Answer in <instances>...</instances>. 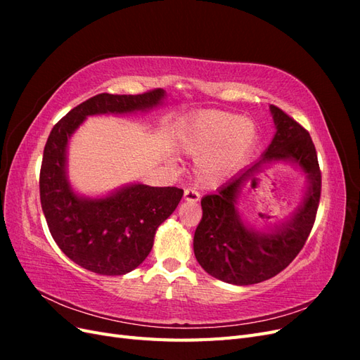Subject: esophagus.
Instances as JSON below:
<instances>
[{"label": "esophagus", "mask_w": 360, "mask_h": 360, "mask_svg": "<svg viewBox=\"0 0 360 360\" xmlns=\"http://www.w3.org/2000/svg\"><path fill=\"white\" fill-rule=\"evenodd\" d=\"M183 197H184V200H186V201L197 202V201L200 200V193H198L197 191H195L193 188H188L186 191H184V195H183Z\"/></svg>", "instance_id": "34e87169"}]
</instances>
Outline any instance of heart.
<instances>
[{
    "label": "heart",
    "mask_w": 360,
    "mask_h": 360,
    "mask_svg": "<svg viewBox=\"0 0 360 360\" xmlns=\"http://www.w3.org/2000/svg\"><path fill=\"white\" fill-rule=\"evenodd\" d=\"M255 124L249 118L204 111L184 129L181 147L189 155L201 156L198 172L204 183H217L242 160L255 141Z\"/></svg>",
    "instance_id": "1"
}]
</instances>
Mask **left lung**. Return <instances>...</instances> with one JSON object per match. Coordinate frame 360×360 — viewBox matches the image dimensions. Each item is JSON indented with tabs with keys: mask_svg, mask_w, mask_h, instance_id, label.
Listing matches in <instances>:
<instances>
[{
	"mask_svg": "<svg viewBox=\"0 0 360 360\" xmlns=\"http://www.w3.org/2000/svg\"><path fill=\"white\" fill-rule=\"evenodd\" d=\"M276 134L266 153L240 176L231 179L216 193L201 200L202 217L195 230L193 252L207 274L234 285L258 284L276 276L297 257L307 243L317 216L321 195V171L317 151L307 129L271 105ZM291 158L310 174V188L292 221L274 235L249 232L240 219L235 198L263 162Z\"/></svg>",
	"mask_w": 360,
	"mask_h": 360,
	"instance_id": "8db88e82",
	"label": "left lung"
}]
</instances>
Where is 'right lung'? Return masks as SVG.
I'll list each match as a JSON object with an SVG mask.
<instances>
[{"label":"right lung","instance_id":"obj_1","mask_svg":"<svg viewBox=\"0 0 360 360\" xmlns=\"http://www.w3.org/2000/svg\"><path fill=\"white\" fill-rule=\"evenodd\" d=\"M163 94L162 89L143 94H96L64 115L48 136L39 177L41 210L58 248L94 274L118 276L143 263L153 248L158 226L176 210L183 189L132 184L102 200L76 197L64 168L68 141L86 115L146 110L158 105Z\"/></svg>","mask_w":360,"mask_h":360}]
</instances>
